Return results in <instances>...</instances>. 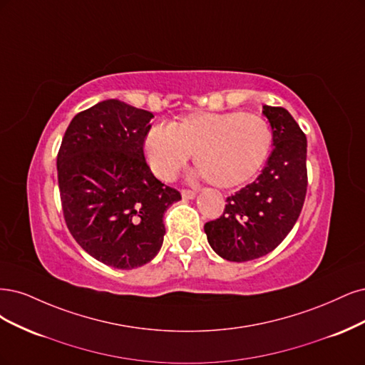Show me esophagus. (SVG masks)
<instances>
[{
  "mask_svg": "<svg viewBox=\"0 0 365 365\" xmlns=\"http://www.w3.org/2000/svg\"><path fill=\"white\" fill-rule=\"evenodd\" d=\"M195 195H197V192H195V191H191V190H182V197H183L185 200H192Z\"/></svg>",
  "mask_w": 365,
  "mask_h": 365,
  "instance_id": "obj_1",
  "label": "esophagus"
}]
</instances>
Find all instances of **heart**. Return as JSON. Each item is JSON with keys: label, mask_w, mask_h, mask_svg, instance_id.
<instances>
[{"label": "heart", "mask_w": 365, "mask_h": 365, "mask_svg": "<svg viewBox=\"0 0 365 365\" xmlns=\"http://www.w3.org/2000/svg\"><path fill=\"white\" fill-rule=\"evenodd\" d=\"M272 128L249 112H192L171 125H153L144 139L151 171L162 180L178 178L194 153L206 179L221 187L250 180L272 148Z\"/></svg>", "instance_id": "b5f03b06"}]
</instances>
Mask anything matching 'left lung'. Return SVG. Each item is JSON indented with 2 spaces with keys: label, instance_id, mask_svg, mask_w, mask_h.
Here are the masks:
<instances>
[{
  "label": "left lung",
  "instance_id": "obj_1",
  "mask_svg": "<svg viewBox=\"0 0 365 365\" xmlns=\"http://www.w3.org/2000/svg\"><path fill=\"white\" fill-rule=\"evenodd\" d=\"M273 151L257 179L227 197L222 215L205 225L222 259L245 262L273 252L296 225L307 197V136L284 108L262 106Z\"/></svg>",
  "mask_w": 365,
  "mask_h": 365
}]
</instances>
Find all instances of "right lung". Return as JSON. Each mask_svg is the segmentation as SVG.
<instances>
[{
  "label": "right lung",
  "mask_w": 365,
  "mask_h": 365,
  "mask_svg": "<svg viewBox=\"0 0 365 365\" xmlns=\"http://www.w3.org/2000/svg\"><path fill=\"white\" fill-rule=\"evenodd\" d=\"M153 113L106 100L77 113L57 155L63 217L97 261L121 269L150 262L163 242V214L182 198L153 175L144 139Z\"/></svg>",
  "instance_id": "1"
}]
</instances>
